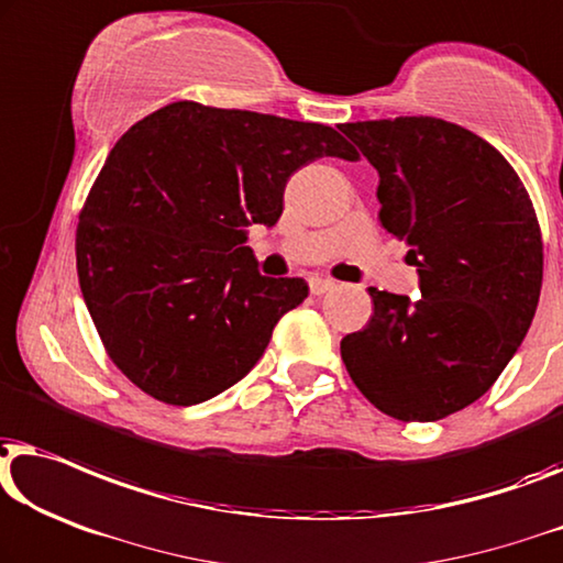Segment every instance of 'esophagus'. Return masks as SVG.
I'll list each match as a JSON object with an SVG mask.
<instances>
[{
	"instance_id": "34e87169",
	"label": "esophagus",
	"mask_w": 563,
	"mask_h": 563,
	"mask_svg": "<svg viewBox=\"0 0 563 563\" xmlns=\"http://www.w3.org/2000/svg\"><path fill=\"white\" fill-rule=\"evenodd\" d=\"M307 287L312 295L320 297V295H328L330 289H335V282L324 279V276H312V279H307Z\"/></svg>"
}]
</instances>
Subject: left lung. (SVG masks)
Here are the masks:
<instances>
[{
  "instance_id": "8db88e82",
  "label": "left lung",
  "mask_w": 563,
  "mask_h": 563,
  "mask_svg": "<svg viewBox=\"0 0 563 563\" xmlns=\"http://www.w3.org/2000/svg\"><path fill=\"white\" fill-rule=\"evenodd\" d=\"M378 169L380 223L406 241L419 299L368 289L373 314L340 342L361 394L398 421H439L477 401L539 307L543 241L510 162L434 117L340 124Z\"/></svg>"
}]
</instances>
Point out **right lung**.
<instances>
[{"mask_svg": "<svg viewBox=\"0 0 563 563\" xmlns=\"http://www.w3.org/2000/svg\"><path fill=\"white\" fill-rule=\"evenodd\" d=\"M320 157L355 162L332 126L175 101L129 129L80 208L76 266L106 353L146 396L208 401L254 368L307 297L262 276L243 228L274 225L284 185Z\"/></svg>", "mask_w": 563, "mask_h": 563, "instance_id": "right-lung-1", "label": "right lung"}]
</instances>
